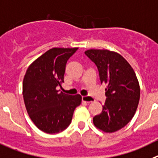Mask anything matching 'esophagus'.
Segmentation results:
<instances>
[{
    "instance_id": "esophagus-1",
    "label": "esophagus",
    "mask_w": 158,
    "mask_h": 158,
    "mask_svg": "<svg viewBox=\"0 0 158 158\" xmlns=\"http://www.w3.org/2000/svg\"><path fill=\"white\" fill-rule=\"evenodd\" d=\"M82 102H85L86 103H90V102H94V99L90 96H83L82 97Z\"/></svg>"
}]
</instances>
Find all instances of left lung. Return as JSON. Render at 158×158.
Here are the masks:
<instances>
[{"label": "left lung", "instance_id": "1", "mask_svg": "<svg viewBox=\"0 0 158 158\" xmlns=\"http://www.w3.org/2000/svg\"><path fill=\"white\" fill-rule=\"evenodd\" d=\"M85 54L98 67L107 97L102 112L93 118L97 128L115 132L134 116L140 98V87L130 64L120 54L107 49H89Z\"/></svg>", "mask_w": 158, "mask_h": 158}]
</instances>
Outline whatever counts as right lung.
<instances>
[{
    "instance_id": "add662e5",
    "label": "right lung",
    "mask_w": 158,
    "mask_h": 158,
    "mask_svg": "<svg viewBox=\"0 0 158 158\" xmlns=\"http://www.w3.org/2000/svg\"><path fill=\"white\" fill-rule=\"evenodd\" d=\"M78 48H52L29 66L23 78V96L30 118L48 134L69 127L74 110L82 102L79 94L69 95L56 89L64 82L68 60Z\"/></svg>"
}]
</instances>
